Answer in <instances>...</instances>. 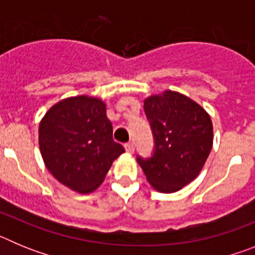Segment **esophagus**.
Segmentation results:
<instances>
[{
	"label": "esophagus",
	"instance_id": "esophagus-1",
	"mask_svg": "<svg viewBox=\"0 0 255 255\" xmlns=\"http://www.w3.org/2000/svg\"><path fill=\"white\" fill-rule=\"evenodd\" d=\"M125 149H126V152L128 153H130V154H132V153H134V150H135V148H134V144L132 143H126L125 144Z\"/></svg>",
	"mask_w": 255,
	"mask_h": 255
}]
</instances>
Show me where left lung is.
Returning <instances> with one entry per match:
<instances>
[{"instance_id":"8db88e82","label":"left lung","mask_w":255,"mask_h":255,"mask_svg":"<svg viewBox=\"0 0 255 255\" xmlns=\"http://www.w3.org/2000/svg\"><path fill=\"white\" fill-rule=\"evenodd\" d=\"M152 128L154 152L136 157L155 190L175 193L188 185L203 168L213 144L209 115L198 103L177 92L166 91L144 101Z\"/></svg>"}]
</instances>
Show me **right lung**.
<instances>
[{
  "mask_svg": "<svg viewBox=\"0 0 255 255\" xmlns=\"http://www.w3.org/2000/svg\"><path fill=\"white\" fill-rule=\"evenodd\" d=\"M39 149L49 172L78 193L102 184L112 162L125 152L112 139V124L100 98L79 96L52 106L39 124Z\"/></svg>",
  "mask_w": 255,
  "mask_h": 255,
  "instance_id": "obj_1",
  "label": "right lung"
}]
</instances>
